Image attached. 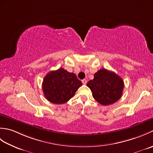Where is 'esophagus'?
<instances>
[{
  "mask_svg": "<svg viewBox=\"0 0 153 153\" xmlns=\"http://www.w3.org/2000/svg\"><path fill=\"white\" fill-rule=\"evenodd\" d=\"M87 79H83L82 80V83H83V85H85V84L87 83Z\"/></svg>",
  "mask_w": 153,
  "mask_h": 153,
  "instance_id": "obj_1",
  "label": "esophagus"
}]
</instances>
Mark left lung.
<instances>
[{"label": "left lung", "mask_w": 153, "mask_h": 153, "mask_svg": "<svg viewBox=\"0 0 153 153\" xmlns=\"http://www.w3.org/2000/svg\"><path fill=\"white\" fill-rule=\"evenodd\" d=\"M93 97L102 105H109L121 98L124 83L123 79L113 71L100 69L94 74V78L87 83Z\"/></svg>", "instance_id": "left-lung-1"}]
</instances>
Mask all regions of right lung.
<instances>
[{
  "mask_svg": "<svg viewBox=\"0 0 153 153\" xmlns=\"http://www.w3.org/2000/svg\"><path fill=\"white\" fill-rule=\"evenodd\" d=\"M82 85V82L75 74L60 68L46 75L42 87L45 98L51 102L60 105L72 98Z\"/></svg>",
  "mask_w": 153,
  "mask_h": 153,
  "instance_id": "right-lung-1",
  "label": "right lung"
}]
</instances>
